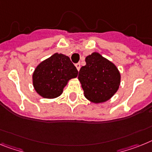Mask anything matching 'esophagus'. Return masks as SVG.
<instances>
[{"mask_svg": "<svg viewBox=\"0 0 152 152\" xmlns=\"http://www.w3.org/2000/svg\"><path fill=\"white\" fill-rule=\"evenodd\" d=\"M75 67H76V68H77V71H79V70H80V68H81V64H80V63H77V64H75Z\"/></svg>", "mask_w": 152, "mask_h": 152, "instance_id": "esophagus-1", "label": "esophagus"}]
</instances>
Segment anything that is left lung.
Here are the masks:
<instances>
[{"mask_svg":"<svg viewBox=\"0 0 152 152\" xmlns=\"http://www.w3.org/2000/svg\"><path fill=\"white\" fill-rule=\"evenodd\" d=\"M85 62L77 77L85 97L96 104L110 100L120 87L121 75L118 68L97 52L86 56Z\"/></svg>","mask_w":152,"mask_h":152,"instance_id":"left-lung-1","label":"left lung"}]
</instances>
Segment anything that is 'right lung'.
<instances>
[{
  "instance_id": "add662e5",
  "label": "right lung",
  "mask_w": 152,
  "mask_h": 152,
  "mask_svg": "<svg viewBox=\"0 0 152 152\" xmlns=\"http://www.w3.org/2000/svg\"><path fill=\"white\" fill-rule=\"evenodd\" d=\"M77 68L69 56L56 53L39 63L32 74L34 89L42 98L55 99L71 79L77 77Z\"/></svg>"
}]
</instances>
